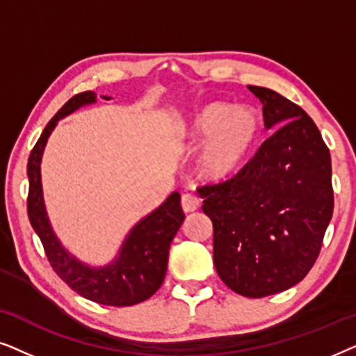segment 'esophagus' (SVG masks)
Returning <instances> with one entry per match:
<instances>
[{"instance_id": "obj_1", "label": "esophagus", "mask_w": 356, "mask_h": 356, "mask_svg": "<svg viewBox=\"0 0 356 356\" xmlns=\"http://www.w3.org/2000/svg\"><path fill=\"white\" fill-rule=\"evenodd\" d=\"M181 207L184 212H194L199 207V199L191 193H184L181 196Z\"/></svg>"}]
</instances>
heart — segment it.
<instances>
[{
    "mask_svg": "<svg viewBox=\"0 0 356 356\" xmlns=\"http://www.w3.org/2000/svg\"><path fill=\"white\" fill-rule=\"evenodd\" d=\"M259 121L250 108L207 104L184 120L181 133L189 144L199 145L196 168L201 178L220 183L240 172L257 138Z\"/></svg>",
    "mask_w": 356,
    "mask_h": 356,
    "instance_id": "obj_1",
    "label": "heart"
}]
</instances>
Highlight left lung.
<instances>
[{"mask_svg":"<svg viewBox=\"0 0 356 356\" xmlns=\"http://www.w3.org/2000/svg\"><path fill=\"white\" fill-rule=\"evenodd\" d=\"M274 129L232 179L197 189L213 225V264L248 298L298 284L318 259L332 218V165L308 113L266 87L248 86Z\"/></svg>","mask_w":356,"mask_h":356,"instance_id":"obj_1","label":"left lung"}]
</instances>
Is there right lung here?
<instances>
[{"mask_svg":"<svg viewBox=\"0 0 356 356\" xmlns=\"http://www.w3.org/2000/svg\"><path fill=\"white\" fill-rule=\"evenodd\" d=\"M104 100L111 97L102 95ZM97 102L94 92H82L66 102L43 129L27 163V213L40 238L53 270L84 298L108 306H133L147 300L160 289L168 264V250L181 227L184 213L179 193H172L162 206L136 223L126 235L118 254L105 266H90L72 256L53 232L42 189V155L58 121L81 106Z\"/></svg>","mask_w":356,"mask_h":356,"instance_id":"obj_1","label":"right lung"}]
</instances>
